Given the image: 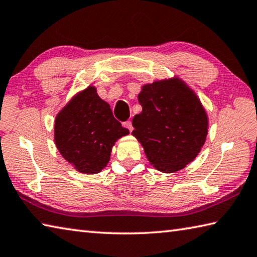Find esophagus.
Returning <instances> with one entry per match:
<instances>
[{"label": "esophagus", "instance_id": "1", "mask_svg": "<svg viewBox=\"0 0 257 257\" xmlns=\"http://www.w3.org/2000/svg\"><path fill=\"white\" fill-rule=\"evenodd\" d=\"M122 125L124 128H127L129 132H133V123H132V121H123L122 122Z\"/></svg>", "mask_w": 257, "mask_h": 257}]
</instances>
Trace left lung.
I'll list each match as a JSON object with an SVG mask.
<instances>
[{"instance_id": "8db88e82", "label": "left lung", "mask_w": 257, "mask_h": 257, "mask_svg": "<svg viewBox=\"0 0 257 257\" xmlns=\"http://www.w3.org/2000/svg\"><path fill=\"white\" fill-rule=\"evenodd\" d=\"M143 111L133 119V135L151 164L171 173L192 162L206 142L208 118L197 95L180 80L154 82L138 95Z\"/></svg>"}]
</instances>
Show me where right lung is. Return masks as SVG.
<instances>
[{
	"mask_svg": "<svg viewBox=\"0 0 257 257\" xmlns=\"http://www.w3.org/2000/svg\"><path fill=\"white\" fill-rule=\"evenodd\" d=\"M128 134L93 86L74 97L55 121V143L59 153L86 174L99 173L108 164L116 139Z\"/></svg>",
	"mask_w": 257,
	"mask_h": 257,
	"instance_id": "1",
	"label": "right lung"
}]
</instances>
